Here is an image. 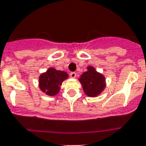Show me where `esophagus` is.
Segmentation results:
<instances>
[{
	"instance_id": "34e87169",
	"label": "esophagus",
	"mask_w": 146,
	"mask_h": 146,
	"mask_svg": "<svg viewBox=\"0 0 146 146\" xmlns=\"http://www.w3.org/2000/svg\"><path fill=\"white\" fill-rule=\"evenodd\" d=\"M76 73L75 72H71L70 73V76H71V78H76Z\"/></svg>"
}]
</instances>
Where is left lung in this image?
<instances>
[{"instance_id": "left-lung-1", "label": "left lung", "mask_w": 146, "mask_h": 146, "mask_svg": "<svg viewBox=\"0 0 146 146\" xmlns=\"http://www.w3.org/2000/svg\"><path fill=\"white\" fill-rule=\"evenodd\" d=\"M79 81L85 94L90 97H96L104 90L106 79L102 74L96 71L93 66H88L87 72L80 75Z\"/></svg>"}]
</instances>
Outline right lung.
<instances>
[{
    "label": "right lung",
    "instance_id": "1",
    "mask_svg": "<svg viewBox=\"0 0 146 146\" xmlns=\"http://www.w3.org/2000/svg\"><path fill=\"white\" fill-rule=\"evenodd\" d=\"M68 78V74L63 71H58L50 68L39 77V87L40 90L48 96H55L59 93L62 81Z\"/></svg>",
    "mask_w": 146,
    "mask_h": 146
}]
</instances>
